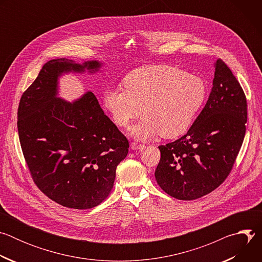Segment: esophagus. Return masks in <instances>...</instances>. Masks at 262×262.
Here are the masks:
<instances>
[{"instance_id":"obj_1","label":"esophagus","mask_w":262,"mask_h":262,"mask_svg":"<svg viewBox=\"0 0 262 262\" xmlns=\"http://www.w3.org/2000/svg\"><path fill=\"white\" fill-rule=\"evenodd\" d=\"M145 147L144 144H139V143H136V142H133L130 144V148L134 149V150H138V149H143Z\"/></svg>"}]
</instances>
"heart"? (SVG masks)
<instances>
[{
    "label": "heart",
    "mask_w": 262,
    "mask_h": 262,
    "mask_svg": "<svg viewBox=\"0 0 262 262\" xmlns=\"http://www.w3.org/2000/svg\"><path fill=\"white\" fill-rule=\"evenodd\" d=\"M123 87L106 90L103 106L113 122L122 128L129 127L143 112L146 117L133 128V135L139 139L182 136L207 97L203 79L169 65L138 68L124 78Z\"/></svg>",
    "instance_id": "b5f03b06"
}]
</instances>
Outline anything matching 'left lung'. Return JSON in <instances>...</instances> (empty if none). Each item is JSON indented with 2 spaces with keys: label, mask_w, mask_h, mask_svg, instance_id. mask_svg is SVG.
Wrapping results in <instances>:
<instances>
[{
  "label": "left lung",
  "mask_w": 262,
  "mask_h": 262,
  "mask_svg": "<svg viewBox=\"0 0 262 262\" xmlns=\"http://www.w3.org/2000/svg\"><path fill=\"white\" fill-rule=\"evenodd\" d=\"M208 100L184 136L159 146V185L178 200L201 198L230 174L244 142L247 123L245 92L230 68L217 59Z\"/></svg>",
  "instance_id": "1"
}]
</instances>
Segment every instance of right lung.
<instances>
[{
    "label": "right lung",
    "instance_id": "add662e5",
    "mask_svg": "<svg viewBox=\"0 0 262 262\" xmlns=\"http://www.w3.org/2000/svg\"><path fill=\"white\" fill-rule=\"evenodd\" d=\"M100 65L65 58L47 62L17 111L21 150L35 184L53 201L74 209L95 207L108 196L116 168L128 154L126 137L92 92L73 102L57 97L62 73L94 72Z\"/></svg>",
    "mask_w": 262,
    "mask_h": 262
}]
</instances>
